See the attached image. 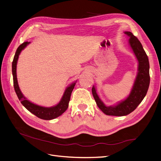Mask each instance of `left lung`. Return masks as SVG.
I'll return each mask as SVG.
<instances>
[{"instance_id": "1", "label": "left lung", "mask_w": 161, "mask_h": 161, "mask_svg": "<svg viewBox=\"0 0 161 161\" xmlns=\"http://www.w3.org/2000/svg\"><path fill=\"white\" fill-rule=\"evenodd\" d=\"M125 34L129 36V44L139 62L138 74L129 97L115 106H105L93 86L92 94L98 108L108 115L124 116L133 112L145 97L150 84L149 62L146 52L140 41L131 32H125Z\"/></svg>"}]
</instances>
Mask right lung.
Returning <instances> with one entry per match:
<instances>
[{
    "label": "right lung",
    "mask_w": 161,
    "mask_h": 161,
    "mask_svg": "<svg viewBox=\"0 0 161 161\" xmlns=\"http://www.w3.org/2000/svg\"><path fill=\"white\" fill-rule=\"evenodd\" d=\"M29 43L30 42H25L20 44L17 48L13 59V64H12V71H13V75L14 90L18 97H19V100L20 101L21 103L26 109H28L30 112L32 113V114L35 115L38 118L42 119L51 120L53 119H55L59 116H60L68 109L71 94L74 90L75 83H74V84H71L65 90L64 96L59 103L55 106L52 107V108H44V107L39 106L34 104L27 100L23 96V95L19 89V84H18L16 77V64L20 53Z\"/></svg>",
    "instance_id": "add662e5"
}]
</instances>
